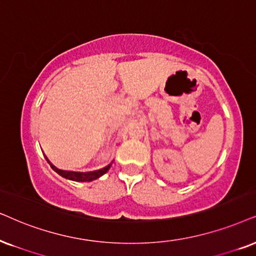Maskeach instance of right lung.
I'll return each instance as SVG.
<instances>
[{
    "mask_svg": "<svg viewBox=\"0 0 256 256\" xmlns=\"http://www.w3.org/2000/svg\"><path fill=\"white\" fill-rule=\"evenodd\" d=\"M44 158H46L48 163H50L52 169L56 171V174H59L61 177H64V178L74 180V182H90V180H94L96 178H99V177H102V174L108 172V169L111 168L112 163H113V160H111L108 166L102 168V169L93 170V171H86V172H80V171H68V170L58 169L56 166H54L53 164L48 160V158L46 156H44Z\"/></svg>",
    "mask_w": 256,
    "mask_h": 256,
    "instance_id": "right-lung-1",
    "label": "right lung"
}]
</instances>
